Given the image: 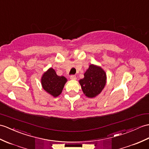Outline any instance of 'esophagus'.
<instances>
[{
    "instance_id": "34e87169",
    "label": "esophagus",
    "mask_w": 149,
    "mask_h": 149,
    "mask_svg": "<svg viewBox=\"0 0 149 149\" xmlns=\"http://www.w3.org/2000/svg\"><path fill=\"white\" fill-rule=\"evenodd\" d=\"M70 79H72V80H76V79H77V77H76L75 75H72L70 76Z\"/></svg>"
}]
</instances>
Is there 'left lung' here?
<instances>
[{
    "label": "left lung",
    "mask_w": 149,
    "mask_h": 149,
    "mask_svg": "<svg viewBox=\"0 0 149 149\" xmlns=\"http://www.w3.org/2000/svg\"><path fill=\"white\" fill-rule=\"evenodd\" d=\"M84 75V77L79 80L83 93L88 98L96 97L106 84L105 72L100 67L91 64Z\"/></svg>",
    "instance_id": "left-lung-1"
}]
</instances>
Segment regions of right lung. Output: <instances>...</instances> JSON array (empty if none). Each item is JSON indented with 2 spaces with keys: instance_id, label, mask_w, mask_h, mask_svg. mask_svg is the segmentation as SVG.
Listing matches in <instances>:
<instances>
[{
  "instance_id": "obj_1",
  "label": "right lung",
  "mask_w": 149,
  "mask_h": 149,
  "mask_svg": "<svg viewBox=\"0 0 149 149\" xmlns=\"http://www.w3.org/2000/svg\"><path fill=\"white\" fill-rule=\"evenodd\" d=\"M67 81L64 76H58L52 68L44 72L41 77L43 89L53 97H57L61 94Z\"/></svg>"
}]
</instances>
